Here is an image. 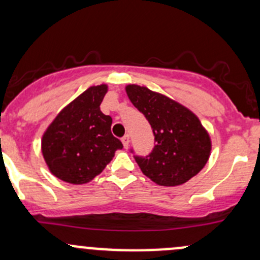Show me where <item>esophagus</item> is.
Returning <instances> with one entry per match:
<instances>
[{"instance_id":"esophagus-1","label":"esophagus","mask_w":260,"mask_h":260,"mask_svg":"<svg viewBox=\"0 0 260 260\" xmlns=\"http://www.w3.org/2000/svg\"><path fill=\"white\" fill-rule=\"evenodd\" d=\"M122 143H123L124 148H128V145H129V136L125 135L123 138H122Z\"/></svg>"}]
</instances>
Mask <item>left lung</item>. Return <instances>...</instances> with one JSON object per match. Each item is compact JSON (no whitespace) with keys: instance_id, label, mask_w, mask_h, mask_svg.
I'll return each mask as SVG.
<instances>
[{"instance_id":"8db88e82","label":"left lung","mask_w":260,"mask_h":260,"mask_svg":"<svg viewBox=\"0 0 260 260\" xmlns=\"http://www.w3.org/2000/svg\"><path fill=\"white\" fill-rule=\"evenodd\" d=\"M125 92L152 125L155 139L149 155H135L142 173L161 186H178L201 172L210 158L211 139L198 116L145 86L128 85Z\"/></svg>"}]
</instances>
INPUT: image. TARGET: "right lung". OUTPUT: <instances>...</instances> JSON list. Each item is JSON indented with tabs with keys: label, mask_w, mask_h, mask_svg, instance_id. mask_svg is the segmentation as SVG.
Instances as JSON below:
<instances>
[{
	"label": "right lung",
	"mask_w": 260,
	"mask_h": 260,
	"mask_svg": "<svg viewBox=\"0 0 260 260\" xmlns=\"http://www.w3.org/2000/svg\"><path fill=\"white\" fill-rule=\"evenodd\" d=\"M107 90L105 84L88 87L62 108L43 135L44 160L60 180L86 184L123 148L111 133L112 118L100 110Z\"/></svg>",
	"instance_id": "1"
}]
</instances>
